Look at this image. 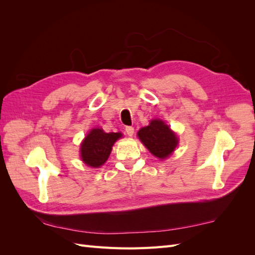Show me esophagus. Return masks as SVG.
<instances>
[{"mask_svg":"<svg viewBox=\"0 0 255 255\" xmlns=\"http://www.w3.org/2000/svg\"><path fill=\"white\" fill-rule=\"evenodd\" d=\"M126 132L128 136H133L134 134V128L133 127H126Z\"/></svg>","mask_w":255,"mask_h":255,"instance_id":"esophagus-1","label":"esophagus"}]
</instances>
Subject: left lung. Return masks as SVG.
<instances>
[{
    "label": "left lung",
    "mask_w": 255,
    "mask_h": 255,
    "mask_svg": "<svg viewBox=\"0 0 255 255\" xmlns=\"http://www.w3.org/2000/svg\"><path fill=\"white\" fill-rule=\"evenodd\" d=\"M145 148L160 159L166 158L174 151L177 145V137L164 121L155 119L150 125L139 129L137 133Z\"/></svg>",
    "instance_id": "left-lung-1"
}]
</instances>
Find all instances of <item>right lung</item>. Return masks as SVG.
<instances>
[{
  "label": "right lung",
  "instance_id": "obj_1",
  "mask_svg": "<svg viewBox=\"0 0 255 255\" xmlns=\"http://www.w3.org/2000/svg\"><path fill=\"white\" fill-rule=\"evenodd\" d=\"M121 133H105L102 128L91 129L81 145V157L90 167L102 166L109 158L115 141Z\"/></svg>",
  "mask_w": 255,
  "mask_h": 255
}]
</instances>
